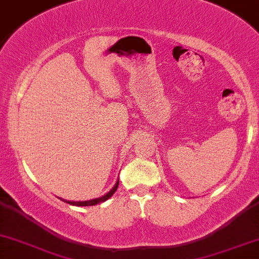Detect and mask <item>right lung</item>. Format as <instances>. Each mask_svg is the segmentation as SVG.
<instances>
[{"label": "right lung", "instance_id": "1", "mask_svg": "<svg viewBox=\"0 0 259 259\" xmlns=\"http://www.w3.org/2000/svg\"><path fill=\"white\" fill-rule=\"evenodd\" d=\"M118 185H119V180H118L117 183H115V185L113 186L112 189L109 190V191L107 192L106 195L101 196L100 198H94V200H90V201H79V202L65 201V200H63V201L67 202V203H69V204H73V206H95V204H99V203H101V202H105V201L108 200V198L111 197V196H112L113 194H114L115 191H117Z\"/></svg>", "mask_w": 259, "mask_h": 259}]
</instances>
